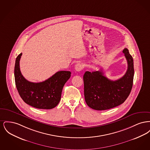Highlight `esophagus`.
<instances>
[{
  "label": "esophagus",
  "mask_w": 150,
  "mask_h": 150,
  "mask_svg": "<svg viewBox=\"0 0 150 150\" xmlns=\"http://www.w3.org/2000/svg\"><path fill=\"white\" fill-rule=\"evenodd\" d=\"M83 67H83V64L80 63H78L75 66V69L76 71L80 72L83 69Z\"/></svg>",
  "instance_id": "1"
}]
</instances>
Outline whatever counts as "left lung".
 I'll return each mask as SVG.
<instances>
[{
  "instance_id": "obj_1",
  "label": "left lung",
  "mask_w": 150,
  "mask_h": 150,
  "mask_svg": "<svg viewBox=\"0 0 150 150\" xmlns=\"http://www.w3.org/2000/svg\"><path fill=\"white\" fill-rule=\"evenodd\" d=\"M122 53L128 63L125 75L116 80L107 78L100 71H86L83 76L84 97L87 105L96 110H106L124 102L131 92L134 78L133 58L127 48Z\"/></svg>"
}]
</instances>
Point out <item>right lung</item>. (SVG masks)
<instances>
[{"label":"right lung","instance_id":"1","mask_svg":"<svg viewBox=\"0 0 150 150\" xmlns=\"http://www.w3.org/2000/svg\"><path fill=\"white\" fill-rule=\"evenodd\" d=\"M22 53L16 59L14 79L17 89L23 100L32 107L52 109L59 102L63 87L71 76V72L60 71L43 82L33 83L22 75L20 61Z\"/></svg>","mask_w":150,"mask_h":150}]
</instances>
